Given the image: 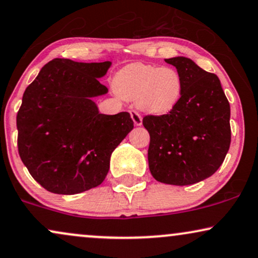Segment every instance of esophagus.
I'll return each instance as SVG.
<instances>
[{"label": "esophagus", "instance_id": "esophagus-1", "mask_svg": "<svg viewBox=\"0 0 258 258\" xmlns=\"http://www.w3.org/2000/svg\"><path fill=\"white\" fill-rule=\"evenodd\" d=\"M131 118L133 120V123H135V126H140L143 123L142 115H140L138 112L131 111Z\"/></svg>", "mask_w": 258, "mask_h": 258}]
</instances>
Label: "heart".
I'll list each match as a JSON object with an SVG mask.
<instances>
[{
    "label": "heart",
    "mask_w": 258,
    "mask_h": 258,
    "mask_svg": "<svg viewBox=\"0 0 258 258\" xmlns=\"http://www.w3.org/2000/svg\"><path fill=\"white\" fill-rule=\"evenodd\" d=\"M115 93L136 101L142 111L153 115L173 111L183 97V79L173 67L136 62L127 64L113 81Z\"/></svg>",
    "instance_id": "heart-1"
}]
</instances>
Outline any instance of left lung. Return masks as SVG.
Returning <instances> with one entry per match:
<instances>
[{
    "label": "left lung",
    "mask_w": 258,
    "mask_h": 258,
    "mask_svg": "<svg viewBox=\"0 0 258 258\" xmlns=\"http://www.w3.org/2000/svg\"><path fill=\"white\" fill-rule=\"evenodd\" d=\"M183 79L180 102L163 115H146L147 158L153 178L170 185H191L219 169L231 142L230 105L216 74L188 57L165 59Z\"/></svg>",
    "instance_id": "8db88e82"
}]
</instances>
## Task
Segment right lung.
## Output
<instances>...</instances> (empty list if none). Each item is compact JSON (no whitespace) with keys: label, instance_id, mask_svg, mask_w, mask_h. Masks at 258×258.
<instances>
[{"label":"right lung","instance_id":"obj_1","mask_svg":"<svg viewBox=\"0 0 258 258\" xmlns=\"http://www.w3.org/2000/svg\"><path fill=\"white\" fill-rule=\"evenodd\" d=\"M111 64L54 59L26 88L16 116L17 147L47 191L75 195L97 187L112 152L132 131L130 113L101 114L93 101L108 92L98 79Z\"/></svg>","mask_w":258,"mask_h":258}]
</instances>
